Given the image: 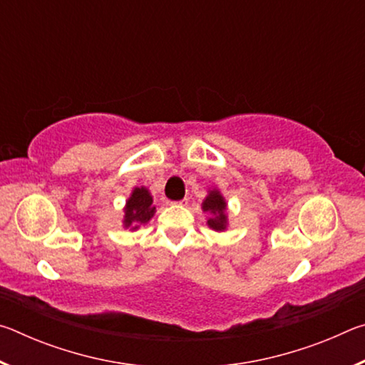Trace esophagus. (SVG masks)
<instances>
[{
    "mask_svg": "<svg viewBox=\"0 0 365 365\" xmlns=\"http://www.w3.org/2000/svg\"><path fill=\"white\" fill-rule=\"evenodd\" d=\"M187 202H188V200H187V197H185V200H182V201H178V205H182V206H185V205H187Z\"/></svg>",
    "mask_w": 365,
    "mask_h": 365,
    "instance_id": "obj_1",
    "label": "esophagus"
}]
</instances>
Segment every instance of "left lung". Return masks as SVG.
<instances>
[{"instance_id":"obj_1","label":"left lung","mask_w":365,"mask_h":365,"mask_svg":"<svg viewBox=\"0 0 365 365\" xmlns=\"http://www.w3.org/2000/svg\"><path fill=\"white\" fill-rule=\"evenodd\" d=\"M227 202L219 191H209V195L205 201H202V211L211 212L212 217H209L207 225L214 228V230L222 232L227 228Z\"/></svg>"}]
</instances>
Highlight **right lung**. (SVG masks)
I'll list each match as a JSON object with an SVG mask.
<instances>
[{"instance_id": "add662e5", "label": "right lung", "mask_w": 365, "mask_h": 365, "mask_svg": "<svg viewBox=\"0 0 365 365\" xmlns=\"http://www.w3.org/2000/svg\"><path fill=\"white\" fill-rule=\"evenodd\" d=\"M125 215H123V227L137 230L141 224H146L156 212V207L153 206V196L145 187L135 188L132 196L128 197L125 205Z\"/></svg>"}]
</instances>
